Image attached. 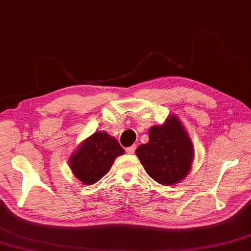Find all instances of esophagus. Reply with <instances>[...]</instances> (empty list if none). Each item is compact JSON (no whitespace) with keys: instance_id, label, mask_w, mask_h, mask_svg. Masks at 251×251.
<instances>
[{"instance_id":"obj_1","label":"esophagus","mask_w":251,"mask_h":251,"mask_svg":"<svg viewBox=\"0 0 251 251\" xmlns=\"http://www.w3.org/2000/svg\"><path fill=\"white\" fill-rule=\"evenodd\" d=\"M135 149H137V147L135 146H132V147H129L126 149V152L128 153V154H133V153L135 152Z\"/></svg>"}]
</instances>
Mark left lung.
<instances>
[{"label":"left lung","mask_w":251,"mask_h":251,"mask_svg":"<svg viewBox=\"0 0 251 251\" xmlns=\"http://www.w3.org/2000/svg\"><path fill=\"white\" fill-rule=\"evenodd\" d=\"M138 157L150 176L162 185H174L190 172L194 149L182 123L171 116L163 126L149 131V142L140 146Z\"/></svg>","instance_id":"8db88e82"}]
</instances>
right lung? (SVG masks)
<instances>
[{"label":"right lung","mask_w":251,"mask_h":251,"mask_svg":"<svg viewBox=\"0 0 251 251\" xmlns=\"http://www.w3.org/2000/svg\"><path fill=\"white\" fill-rule=\"evenodd\" d=\"M125 150L107 132L98 131L86 139L70 157V169L78 179L92 185L108 172L116 157Z\"/></svg>","instance_id":"right-lung-1"}]
</instances>
